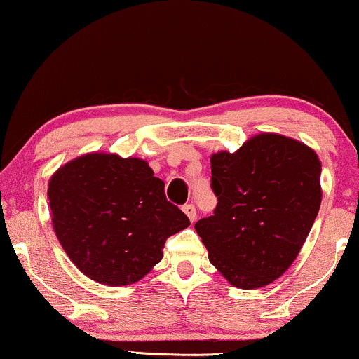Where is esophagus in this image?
Here are the masks:
<instances>
[{
  "label": "esophagus",
  "mask_w": 359,
  "mask_h": 359,
  "mask_svg": "<svg viewBox=\"0 0 359 359\" xmlns=\"http://www.w3.org/2000/svg\"><path fill=\"white\" fill-rule=\"evenodd\" d=\"M182 211H184V213L189 216L190 223H194V221L196 219V210H195L194 205H185L184 208H182Z\"/></svg>",
  "instance_id": "obj_1"
}]
</instances>
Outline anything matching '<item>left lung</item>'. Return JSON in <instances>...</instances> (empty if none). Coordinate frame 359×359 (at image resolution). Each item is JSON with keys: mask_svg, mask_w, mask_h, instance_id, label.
Returning a JSON list of instances; mask_svg holds the SVG:
<instances>
[{"mask_svg": "<svg viewBox=\"0 0 359 359\" xmlns=\"http://www.w3.org/2000/svg\"><path fill=\"white\" fill-rule=\"evenodd\" d=\"M210 161L218 205L195 231L211 265L241 290L270 285L296 260L319 213V156L290 136L260 133Z\"/></svg>", "mask_w": 359, "mask_h": 359, "instance_id": "obj_1", "label": "left lung"}]
</instances>
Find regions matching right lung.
<instances>
[{
	"instance_id": "add662e5",
	"label": "right lung",
	"mask_w": 359,
	"mask_h": 359,
	"mask_svg": "<svg viewBox=\"0 0 359 359\" xmlns=\"http://www.w3.org/2000/svg\"><path fill=\"white\" fill-rule=\"evenodd\" d=\"M47 195L63 250L100 285L140 281L163 259L165 239L190 226L140 158L99 151L78 156L55 170Z\"/></svg>"
}]
</instances>
